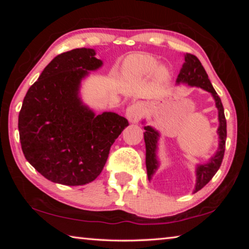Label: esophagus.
I'll return each mask as SVG.
<instances>
[{
    "mask_svg": "<svg viewBox=\"0 0 249 249\" xmlns=\"http://www.w3.org/2000/svg\"><path fill=\"white\" fill-rule=\"evenodd\" d=\"M145 113V105L142 103H135L126 109V116H127L130 123H138Z\"/></svg>",
    "mask_w": 249,
    "mask_h": 249,
    "instance_id": "1",
    "label": "esophagus"
}]
</instances>
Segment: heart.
<instances>
[{"label":"heart","mask_w":249,"mask_h":249,"mask_svg":"<svg viewBox=\"0 0 249 249\" xmlns=\"http://www.w3.org/2000/svg\"><path fill=\"white\" fill-rule=\"evenodd\" d=\"M153 73L161 82L169 77L168 70L160 67L157 59L149 54H132L126 58L122 68V74L128 81L146 79Z\"/></svg>","instance_id":"1"}]
</instances>
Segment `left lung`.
<instances>
[{
    "mask_svg": "<svg viewBox=\"0 0 249 249\" xmlns=\"http://www.w3.org/2000/svg\"><path fill=\"white\" fill-rule=\"evenodd\" d=\"M176 84L177 86L178 84H187L189 87L201 88L204 91L209 92L212 95L213 100L215 101V107L218 113V127L216 132L218 135V147L215 154L208 161L205 163H197L196 167V179L195 190H193V193H196L201 190L213 178V176L220 169L223 157H224L226 142V120L224 115V107H223L220 96L214 90L203 66L195 54H184V62L178 74V78L176 80ZM142 124H145V121L142 122ZM144 129V140L146 145V168L148 180L150 181L160 165L157 156L160 133L149 125H145Z\"/></svg>",
    "mask_w": 249,
    "mask_h": 249,
    "instance_id": "1",
    "label": "left lung"
}]
</instances>
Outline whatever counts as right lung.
I'll use <instances>...</instances> for the list:
<instances>
[{
	"label": "right lung",
	"mask_w": 249,
	"mask_h": 249,
	"mask_svg": "<svg viewBox=\"0 0 249 249\" xmlns=\"http://www.w3.org/2000/svg\"><path fill=\"white\" fill-rule=\"evenodd\" d=\"M95 50L58 54L25 95L18 115L27 161L54 183L83 185L98 178L113 142L128 126L114 112L96 115L83 103L81 83L103 66Z\"/></svg>",
	"instance_id": "obj_1"
}]
</instances>
